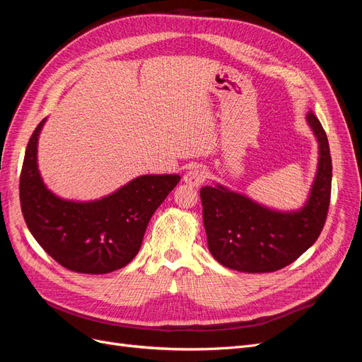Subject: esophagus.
<instances>
[{
    "instance_id": "1",
    "label": "esophagus",
    "mask_w": 362,
    "mask_h": 362,
    "mask_svg": "<svg viewBox=\"0 0 362 362\" xmlns=\"http://www.w3.org/2000/svg\"><path fill=\"white\" fill-rule=\"evenodd\" d=\"M206 180V172L202 168H193L184 175V182L190 187H198Z\"/></svg>"
}]
</instances>
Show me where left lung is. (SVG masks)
Returning <instances> with one entry per match:
<instances>
[{
	"label": "left lung",
	"instance_id": "1",
	"mask_svg": "<svg viewBox=\"0 0 362 362\" xmlns=\"http://www.w3.org/2000/svg\"><path fill=\"white\" fill-rule=\"evenodd\" d=\"M306 122L319 141V166L300 210H270L221 184L201 189L208 249L222 266L246 273L276 272L319 238L331 201L332 160L320 120L310 112Z\"/></svg>",
	"mask_w": 362,
	"mask_h": 362
}]
</instances>
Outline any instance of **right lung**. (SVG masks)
Here are the masks:
<instances>
[{
    "label": "right lung",
    "mask_w": 362,
    "mask_h": 362,
    "mask_svg": "<svg viewBox=\"0 0 362 362\" xmlns=\"http://www.w3.org/2000/svg\"><path fill=\"white\" fill-rule=\"evenodd\" d=\"M36 127L25 149L19 199L36 242L60 266L103 275L122 269L141 246L152 214L180 182V175H141L103 199L64 201L43 184L37 169Z\"/></svg>",
    "instance_id": "1"
}]
</instances>
